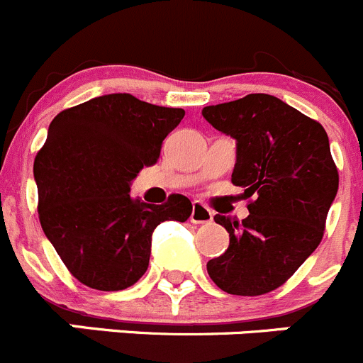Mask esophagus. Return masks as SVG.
Masks as SVG:
<instances>
[{
    "mask_svg": "<svg viewBox=\"0 0 363 363\" xmlns=\"http://www.w3.org/2000/svg\"><path fill=\"white\" fill-rule=\"evenodd\" d=\"M213 219V213L206 208L203 203L194 201L192 203V213H191V223L194 224H206V223H212Z\"/></svg>",
    "mask_w": 363,
    "mask_h": 363,
    "instance_id": "1",
    "label": "esophagus"
}]
</instances>
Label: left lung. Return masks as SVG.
<instances>
[{
    "mask_svg": "<svg viewBox=\"0 0 363 363\" xmlns=\"http://www.w3.org/2000/svg\"><path fill=\"white\" fill-rule=\"evenodd\" d=\"M203 117L237 140L231 184L255 196L250 216H216L230 246L206 264L220 291L262 296L287 281L323 240L339 191V171L324 128L269 94L205 106Z\"/></svg>",
    "mask_w": 363,
    "mask_h": 363,
    "instance_id": "1",
    "label": "left lung"
}]
</instances>
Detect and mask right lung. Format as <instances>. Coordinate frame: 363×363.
Segmentation results:
<instances>
[{
    "label": "right lung",
    "instance_id": "obj_1",
    "mask_svg": "<svg viewBox=\"0 0 363 363\" xmlns=\"http://www.w3.org/2000/svg\"><path fill=\"white\" fill-rule=\"evenodd\" d=\"M184 116L185 110L132 94H106L51 121L33 162L40 226L69 272L87 287H132L150 265L155 228L191 217L192 203L182 194L164 205L130 196L132 179L157 164L162 143Z\"/></svg>",
    "mask_w": 363,
    "mask_h": 363
}]
</instances>
